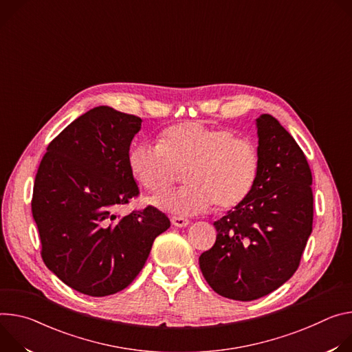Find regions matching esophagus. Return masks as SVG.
Masks as SVG:
<instances>
[{"label":"esophagus","mask_w":352,"mask_h":352,"mask_svg":"<svg viewBox=\"0 0 352 352\" xmlns=\"http://www.w3.org/2000/svg\"><path fill=\"white\" fill-rule=\"evenodd\" d=\"M172 223L175 226H179V228H183V226H187L190 223V221L187 218H183V217H172L170 218Z\"/></svg>","instance_id":"esophagus-1"}]
</instances>
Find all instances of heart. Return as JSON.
Masks as SVG:
<instances>
[{"instance_id":"obj_1","label":"heart","mask_w":352,"mask_h":352,"mask_svg":"<svg viewBox=\"0 0 352 352\" xmlns=\"http://www.w3.org/2000/svg\"><path fill=\"white\" fill-rule=\"evenodd\" d=\"M135 180L153 196L168 192L184 173L186 187L156 200L180 214H199L211 207L229 211L253 192L261 170L257 144L229 129L182 123L166 129L161 144L140 142L129 153Z\"/></svg>"}]
</instances>
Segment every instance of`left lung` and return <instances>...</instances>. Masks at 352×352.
<instances>
[{
  "instance_id": "8db88e82",
  "label": "left lung",
  "mask_w": 352,
  "mask_h": 352,
  "mask_svg": "<svg viewBox=\"0 0 352 352\" xmlns=\"http://www.w3.org/2000/svg\"><path fill=\"white\" fill-rule=\"evenodd\" d=\"M257 122L261 170L250 197L214 222L217 241L200 256L221 296L254 300L298 270L314 223L311 172L303 151L270 114Z\"/></svg>"
}]
</instances>
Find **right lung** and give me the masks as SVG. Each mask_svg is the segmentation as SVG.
Here are the masks:
<instances>
[{"instance_id": "right-lung-1", "label": "right lung", "mask_w": 352, "mask_h": 352, "mask_svg": "<svg viewBox=\"0 0 352 352\" xmlns=\"http://www.w3.org/2000/svg\"><path fill=\"white\" fill-rule=\"evenodd\" d=\"M141 122L109 106L91 109L49 144L36 173L32 214L42 258L64 284L89 296L127 288L155 238L170 226L152 206L116 212L140 194L129 151Z\"/></svg>"}]
</instances>
